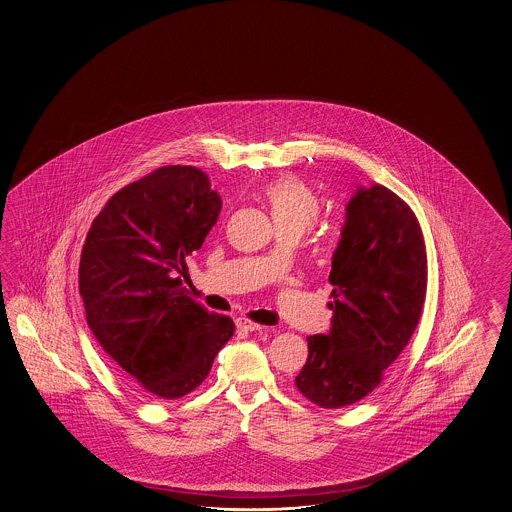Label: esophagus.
Here are the masks:
<instances>
[{"label": "esophagus", "instance_id": "34e87169", "mask_svg": "<svg viewBox=\"0 0 512 512\" xmlns=\"http://www.w3.org/2000/svg\"><path fill=\"white\" fill-rule=\"evenodd\" d=\"M237 329H240V331H248V333H253V331H262L264 327L259 324H253V322L246 320V318H238Z\"/></svg>", "mask_w": 512, "mask_h": 512}]
</instances>
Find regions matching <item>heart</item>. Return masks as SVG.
<instances>
[{"instance_id":"obj_1","label":"heart","mask_w":512,"mask_h":512,"mask_svg":"<svg viewBox=\"0 0 512 512\" xmlns=\"http://www.w3.org/2000/svg\"><path fill=\"white\" fill-rule=\"evenodd\" d=\"M262 200L274 218L275 229L303 233L320 212V201L296 177H279L262 190Z\"/></svg>"}]
</instances>
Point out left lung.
Returning a JSON list of instances; mask_svg holds the SVG:
<instances>
[{
  "label": "left lung",
  "instance_id": "1",
  "mask_svg": "<svg viewBox=\"0 0 512 512\" xmlns=\"http://www.w3.org/2000/svg\"><path fill=\"white\" fill-rule=\"evenodd\" d=\"M327 335H312L296 387L324 409L368 396L422 316L427 257L411 207L383 185L357 188L333 253Z\"/></svg>",
  "mask_w": 512,
  "mask_h": 512
}]
</instances>
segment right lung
<instances>
[{
  "label": "right lung",
  "mask_w": 512,
  "mask_h": 512,
  "mask_svg": "<svg viewBox=\"0 0 512 512\" xmlns=\"http://www.w3.org/2000/svg\"><path fill=\"white\" fill-rule=\"evenodd\" d=\"M222 209L194 166H163L118 190L94 218L79 262L87 324L114 364L155 398L200 387L235 324L188 296L177 272Z\"/></svg>",
  "instance_id": "obj_1"
}]
</instances>
